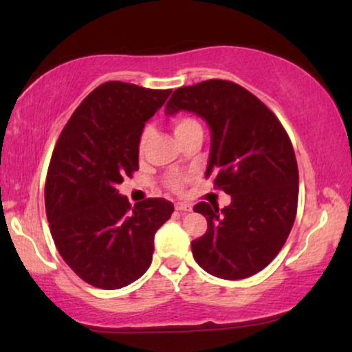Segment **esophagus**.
Returning a JSON list of instances; mask_svg holds the SVG:
<instances>
[{
    "label": "esophagus",
    "instance_id": "34e87169",
    "mask_svg": "<svg viewBox=\"0 0 352 352\" xmlns=\"http://www.w3.org/2000/svg\"><path fill=\"white\" fill-rule=\"evenodd\" d=\"M175 208L177 211H190L192 205L187 204V201H177V204H175Z\"/></svg>",
    "mask_w": 352,
    "mask_h": 352
}]
</instances>
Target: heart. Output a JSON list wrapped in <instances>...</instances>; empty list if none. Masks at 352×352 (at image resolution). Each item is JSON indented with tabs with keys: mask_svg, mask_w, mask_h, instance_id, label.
<instances>
[{
	"mask_svg": "<svg viewBox=\"0 0 352 352\" xmlns=\"http://www.w3.org/2000/svg\"><path fill=\"white\" fill-rule=\"evenodd\" d=\"M171 126H173V131H175V136L177 138V141L187 136V134L194 131H201L200 123L197 122L194 117H190V115H177V117L171 120ZM151 139H152V128L144 126L138 139L139 155H144V153H146L148 144H151ZM184 182H186L184 177H170V179L166 181V186L170 187L171 190L181 192L182 187H184Z\"/></svg>",
	"mask_w": 352,
	"mask_h": 352,
	"instance_id": "heart-1",
	"label": "heart"
}]
</instances>
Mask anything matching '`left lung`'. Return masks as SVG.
<instances>
[{"label":"left lung","mask_w":352,"mask_h":352,"mask_svg":"<svg viewBox=\"0 0 352 352\" xmlns=\"http://www.w3.org/2000/svg\"><path fill=\"white\" fill-rule=\"evenodd\" d=\"M189 110L206 120L211 152L205 176L232 197L229 206L200 201L208 221L192 254L211 276L239 280L263 271L277 256L298 208V163L285 128L271 109L242 86L206 80L177 88L168 113Z\"/></svg>","instance_id":"1"}]
</instances>
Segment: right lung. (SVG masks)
<instances>
[{"mask_svg":"<svg viewBox=\"0 0 352 352\" xmlns=\"http://www.w3.org/2000/svg\"><path fill=\"white\" fill-rule=\"evenodd\" d=\"M170 93L107 81L57 139L45 184L47 223L62 259L89 285L117 290L138 280L152 263L155 232L175 211L165 199L131 206L117 190L139 170V134Z\"/></svg>","mask_w":352,"mask_h":352,"instance_id":"obj_1","label":"right lung"}]
</instances>
